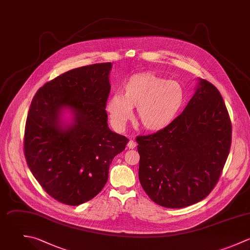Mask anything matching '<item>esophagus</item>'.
<instances>
[{"label": "esophagus", "instance_id": "esophagus-1", "mask_svg": "<svg viewBox=\"0 0 250 250\" xmlns=\"http://www.w3.org/2000/svg\"><path fill=\"white\" fill-rule=\"evenodd\" d=\"M136 142L134 141V140H129L128 141V143H127V147H128V149H134L135 147H136Z\"/></svg>", "mask_w": 250, "mask_h": 250}]
</instances>
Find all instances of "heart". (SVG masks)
Instances as JSON below:
<instances>
[{"instance_id": "obj_1", "label": "heart", "mask_w": 250, "mask_h": 250, "mask_svg": "<svg viewBox=\"0 0 250 250\" xmlns=\"http://www.w3.org/2000/svg\"><path fill=\"white\" fill-rule=\"evenodd\" d=\"M185 89L176 81H168L152 73L130 77L123 85V94L111 95L106 104L112 125L122 130L133 116L147 130L157 131L169 125L179 114Z\"/></svg>"}]
</instances>
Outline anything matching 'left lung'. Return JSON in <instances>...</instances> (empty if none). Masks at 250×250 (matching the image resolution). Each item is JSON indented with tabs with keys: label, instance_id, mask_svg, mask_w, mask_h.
<instances>
[{
	"label": "left lung",
	"instance_id": "obj_1",
	"mask_svg": "<svg viewBox=\"0 0 250 250\" xmlns=\"http://www.w3.org/2000/svg\"><path fill=\"white\" fill-rule=\"evenodd\" d=\"M136 142L139 180L154 203L182 208L201 202L218 182L231 148L232 123L219 90L199 79L184 111Z\"/></svg>",
	"mask_w": 250,
	"mask_h": 250
}]
</instances>
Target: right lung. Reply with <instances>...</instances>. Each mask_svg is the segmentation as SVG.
Returning a JSON list of instances; mask_svg holds the SVG:
<instances>
[{
	"label": "right lung",
	"instance_id": "right-lung-1",
	"mask_svg": "<svg viewBox=\"0 0 250 250\" xmlns=\"http://www.w3.org/2000/svg\"><path fill=\"white\" fill-rule=\"evenodd\" d=\"M111 69L107 62L70 70L44 83L31 102L25 159L42 189L64 205L93 199L108 180L113 159L128 142L107 124ZM65 108L72 113L71 124L62 122Z\"/></svg>",
	"mask_w": 250,
	"mask_h": 250
}]
</instances>
